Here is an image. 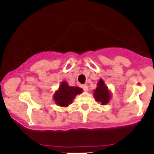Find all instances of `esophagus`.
Here are the masks:
<instances>
[{"instance_id": "esophagus-1", "label": "esophagus", "mask_w": 154, "mask_h": 154, "mask_svg": "<svg viewBox=\"0 0 154 154\" xmlns=\"http://www.w3.org/2000/svg\"><path fill=\"white\" fill-rule=\"evenodd\" d=\"M82 88H83L84 92H87V91L89 90V88H88V86H86V85H83V86H82Z\"/></svg>"}]
</instances>
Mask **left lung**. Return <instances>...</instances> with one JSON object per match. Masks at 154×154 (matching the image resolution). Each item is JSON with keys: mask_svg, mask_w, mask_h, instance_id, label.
Segmentation results:
<instances>
[{"mask_svg": "<svg viewBox=\"0 0 154 154\" xmlns=\"http://www.w3.org/2000/svg\"><path fill=\"white\" fill-rule=\"evenodd\" d=\"M97 88L95 89L93 95L95 96V100L101 103L102 105L107 104L110 98V95L109 91L107 90V87L104 84L102 80H100L97 84Z\"/></svg>", "mask_w": 154, "mask_h": 154, "instance_id": "obj_1", "label": "left lung"}]
</instances>
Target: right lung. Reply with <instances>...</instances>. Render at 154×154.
<instances>
[{
  "label": "right lung",
  "instance_id": "add662e5",
  "mask_svg": "<svg viewBox=\"0 0 154 154\" xmlns=\"http://www.w3.org/2000/svg\"><path fill=\"white\" fill-rule=\"evenodd\" d=\"M83 89L77 86H69L68 83L62 82L59 90L54 95V100L57 104L62 107H66L72 103L73 99L78 94L81 93Z\"/></svg>",
  "mask_w": 154,
  "mask_h": 154
}]
</instances>
